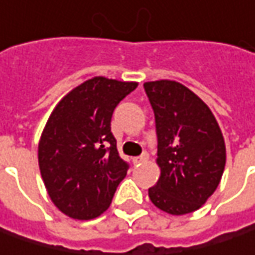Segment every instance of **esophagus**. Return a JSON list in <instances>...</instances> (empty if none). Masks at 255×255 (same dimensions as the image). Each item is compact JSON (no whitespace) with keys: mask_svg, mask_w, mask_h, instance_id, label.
<instances>
[{"mask_svg":"<svg viewBox=\"0 0 255 255\" xmlns=\"http://www.w3.org/2000/svg\"><path fill=\"white\" fill-rule=\"evenodd\" d=\"M148 157H150V154H148L147 151H144L141 156H137V157L132 158V163H134V164H140V163H145V161L148 160Z\"/></svg>","mask_w":255,"mask_h":255,"instance_id":"obj_1","label":"esophagus"}]
</instances>
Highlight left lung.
<instances>
[{"label": "left lung", "mask_w": 255, "mask_h": 255, "mask_svg": "<svg viewBox=\"0 0 255 255\" xmlns=\"http://www.w3.org/2000/svg\"><path fill=\"white\" fill-rule=\"evenodd\" d=\"M156 118L157 164L148 196L158 209L185 215L215 192L225 167V142L208 105L182 83H144Z\"/></svg>", "instance_id": "obj_1"}]
</instances>
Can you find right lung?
Masks as SVG:
<instances>
[{"label": "right lung", "mask_w": 255, "mask_h": 255, "mask_svg": "<svg viewBox=\"0 0 255 255\" xmlns=\"http://www.w3.org/2000/svg\"><path fill=\"white\" fill-rule=\"evenodd\" d=\"M137 88L98 76L63 98L38 144V166L53 203L70 218L92 219L108 209L128 164L111 132L117 105Z\"/></svg>", "instance_id": "1"}]
</instances>
